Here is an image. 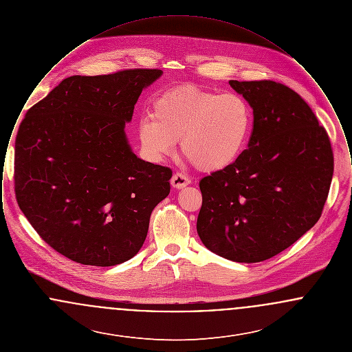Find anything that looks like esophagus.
I'll list each match as a JSON object with an SVG mask.
<instances>
[{"mask_svg":"<svg viewBox=\"0 0 352 352\" xmlns=\"http://www.w3.org/2000/svg\"><path fill=\"white\" fill-rule=\"evenodd\" d=\"M188 184H190L188 177L182 173H175L171 178V186L175 188H184V186H187Z\"/></svg>","mask_w":352,"mask_h":352,"instance_id":"34e87169","label":"esophagus"}]
</instances>
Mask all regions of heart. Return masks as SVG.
Returning a JSON list of instances; mask_svg holds the SVG:
<instances>
[{
    "instance_id": "heart-1",
    "label": "heart",
    "mask_w": 352,
    "mask_h": 352,
    "mask_svg": "<svg viewBox=\"0 0 352 352\" xmlns=\"http://www.w3.org/2000/svg\"><path fill=\"white\" fill-rule=\"evenodd\" d=\"M253 129L251 104L237 92L173 87L151 104V118L138 121L141 149L153 161L171 154L181 141L186 158L201 171L232 166L247 149Z\"/></svg>"
}]
</instances>
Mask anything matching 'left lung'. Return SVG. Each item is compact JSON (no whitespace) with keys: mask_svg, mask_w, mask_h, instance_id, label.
Masks as SVG:
<instances>
[{"mask_svg":"<svg viewBox=\"0 0 352 352\" xmlns=\"http://www.w3.org/2000/svg\"><path fill=\"white\" fill-rule=\"evenodd\" d=\"M230 85L251 104L248 149L201 178L197 231L210 251L260 263L285 251L318 221L334 173L326 129L292 88L273 80Z\"/></svg>","mask_w":352,"mask_h":352,"instance_id":"left-lung-1","label":"left lung"}]
</instances>
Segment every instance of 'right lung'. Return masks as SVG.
Returning <instances> with one entry per match:
<instances>
[{"label":"right lung","instance_id":"obj_1","mask_svg":"<svg viewBox=\"0 0 352 352\" xmlns=\"http://www.w3.org/2000/svg\"><path fill=\"white\" fill-rule=\"evenodd\" d=\"M161 69L69 76L22 120L14 153L18 206L38 234L83 265L112 267L141 250L171 168L145 162L125 134Z\"/></svg>","mask_w":352,"mask_h":352}]
</instances>
